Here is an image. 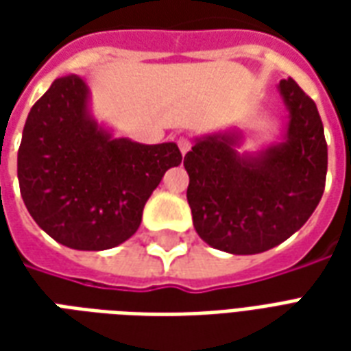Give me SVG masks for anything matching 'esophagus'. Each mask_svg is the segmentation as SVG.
Listing matches in <instances>:
<instances>
[{
  "mask_svg": "<svg viewBox=\"0 0 351 351\" xmlns=\"http://www.w3.org/2000/svg\"><path fill=\"white\" fill-rule=\"evenodd\" d=\"M176 145H178V148H180V152L186 154L191 148V141L188 137H178L176 138Z\"/></svg>",
  "mask_w": 351,
  "mask_h": 351,
  "instance_id": "34e87169",
  "label": "esophagus"
}]
</instances>
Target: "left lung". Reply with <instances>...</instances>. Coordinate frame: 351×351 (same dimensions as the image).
<instances>
[{"instance_id": "obj_1", "label": "left lung", "mask_w": 351, "mask_h": 351, "mask_svg": "<svg viewBox=\"0 0 351 351\" xmlns=\"http://www.w3.org/2000/svg\"><path fill=\"white\" fill-rule=\"evenodd\" d=\"M287 137L259 156H239L237 135L199 138L184 156L186 197L197 235L221 252L271 250L304 226L325 190L327 143L314 101L293 79L280 82Z\"/></svg>"}]
</instances>
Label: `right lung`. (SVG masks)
Instances as JSON below:
<instances>
[{
  "instance_id": "obj_1",
  "label": "right lung",
  "mask_w": 351,
  "mask_h": 351,
  "mask_svg": "<svg viewBox=\"0 0 351 351\" xmlns=\"http://www.w3.org/2000/svg\"><path fill=\"white\" fill-rule=\"evenodd\" d=\"M86 82L60 77L27 114L19 184L27 213L54 241L75 250H108L141 226L165 171L180 165L175 143L112 138L86 112Z\"/></svg>"
}]
</instances>
